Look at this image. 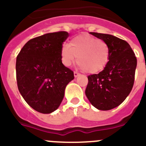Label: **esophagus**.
<instances>
[{
    "label": "esophagus",
    "mask_w": 146,
    "mask_h": 146,
    "mask_svg": "<svg viewBox=\"0 0 146 146\" xmlns=\"http://www.w3.org/2000/svg\"><path fill=\"white\" fill-rule=\"evenodd\" d=\"M79 75H80L79 73H78V72H76V71L74 72V76H75V78L78 77V76H79Z\"/></svg>",
    "instance_id": "34e87169"
}]
</instances>
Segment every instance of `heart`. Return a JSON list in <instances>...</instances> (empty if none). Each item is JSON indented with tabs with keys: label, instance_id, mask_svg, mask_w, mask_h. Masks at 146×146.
<instances>
[{
	"label": "heart",
	"instance_id": "heart-1",
	"mask_svg": "<svg viewBox=\"0 0 146 146\" xmlns=\"http://www.w3.org/2000/svg\"><path fill=\"white\" fill-rule=\"evenodd\" d=\"M110 47L106 41L88 35H80L71 39L70 44L61 48L64 65L69 67L77 59L78 67L89 73L100 72L110 60Z\"/></svg>",
	"mask_w": 146,
	"mask_h": 146
}]
</instances>
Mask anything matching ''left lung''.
<instances>
[{
  "mask_svg": "<svg viewBox=\"0 0 146 146\" xmlns=\"http://www.w3.org/2000/svg\"><path fill=\"white\" fill-rule=\"evenodd\" d=\"M90 34L108 43L110 56L104 70L98 74L88 76L85 93L96 109L110 110L122 104L131 92L137 58L126 41L106 34Z\"/></svg>",
  "mask_w": 146,
  "mask_h": 146,
  "instance_id": "8db88e82",
  "label": "left lung"
}]
</instances>
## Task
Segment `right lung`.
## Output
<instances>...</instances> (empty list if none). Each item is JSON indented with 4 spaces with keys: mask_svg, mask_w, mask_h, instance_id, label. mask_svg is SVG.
I'll return each mask as SVG.
<instances>
[{
    "mask_svg": "<svg viewBox=\"0 0 146 146\" xmlns=\"http://www.w3.org/2000/svg\"><path fill=\"white\" fill-rule=\"evenodd\" d=\"M68 36L66 32H58L33 38L16 58L19 91L30 107L42 114L59 107L65 87L74 78L73 70L61 60V48Z\"/></svg>",
    "mask_w": 146,
    "mask_h": 146,
    "instance_id": "1",
    "label": "right lung"
}]
</instances>
